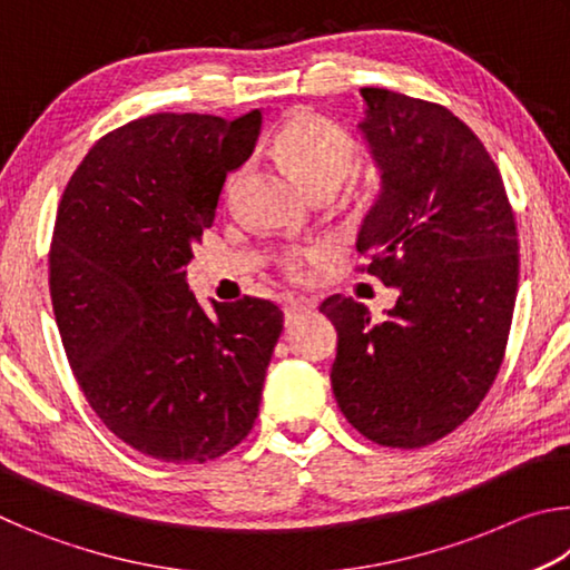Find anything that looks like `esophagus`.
<instances>
[{"label": "esophagus", "instance_id": "1", "mask_svg": "<svg viewBox=\"0 0 570 570\" xmlns=\"http://www.w3.org/2000/svg\"><path fill=\"white\" fill-rule=\"evenodd\" d=\"M304 312H308V304L302 302V298H288V302H284V320H286V326L294 324Z\"/></svg>", "mask_w": 570, "mask_h": 570}]
</instances>
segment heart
Wrapping results in <instances>:
<instances>
[{
    "label": "heart",
    "mask_w": 570,
    "mask_h": 570,
    "mask_svg": "<svg viewBox=\"0 0 570 570\" xmlns=\"http://www.w3.org/2000/svg\"><path fill=\"white\" fill-rule=\"evenodd\" d=\"M274 148L286 168L302 186L314 193L322 188H340L354 168V140L334 122L312 112H296L276 132ZM236 178H230L228 188ZM286 266L296 272L302 256H286Z\"/></svg>",
    "instance_id": "obj_1"
}]
</instances>
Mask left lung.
Segmentation results:
<instances>
[{"instance_id":"8db88e82","label":"left lung","mask_w":570,"mask_h":570,"mask_svg":"<svg viewBox=\"0 0 570 570\" xmlns=\"http://www.w3.org/2000/svg\"><path fill=\"white\" fill-rule=\"evenodd\" d=\"M356 125L380 196L356 236L366 272L397 288L374 324L334 294L332 390L364 438L430 445L465 422L503 362L518 294V230L500 170L465 122L407 95L362 88Z\"/></svg>"}]
</instances>
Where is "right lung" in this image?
I'll return each instance as SVG.
<instances>
[{
  "mask_svg": "<svg viewBox=\"0 0 570 570\" xmlns=\"http://www.w3.org/2000/svg\"><path fill=\"white\" fill-rule=\"evenodd\" d=\"M262 112H158L95 142L57 210L50 296L75 380L125 445L163 462L220 458L254 428L284 314L188 292L193 244Z\"/></svg>",
  "mask_w": 570,
  "mask_h": 570,
  "instance_id": "add662e5",
  "label": "right lung"
}]
</instances>
